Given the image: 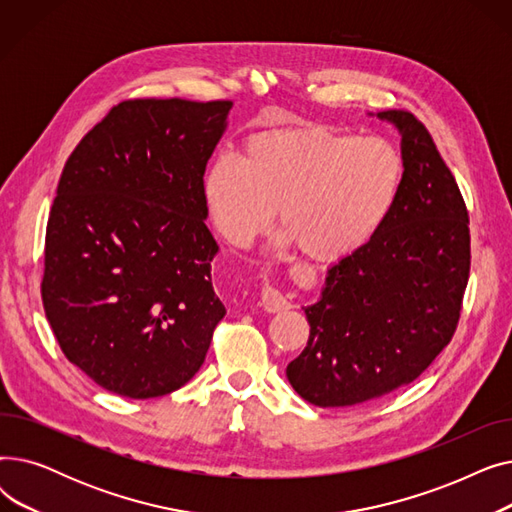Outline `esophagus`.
I'll return each instance as SVG.
<instances>
[{
  "mask_svg": "<svg viewBox=\"0 0 512 512\" xmlns=\"http://www.w3.org/2000/svg\"><path fill=\"white\" fill-rule=\"evenodd\" d=\"M261 307H263L265 311L276 313V311L286 309V307H288V301H286V297H284V294H282L278 288H274V286H263V290H261Z\"/></svg>",
  "mask_w": 512,
  "mask_h": 512,
  "instance_id": "esophagus-1",
  "label": "esophagus"
}]
</instances>
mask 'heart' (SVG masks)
<instances>
[{
    "label": "heart",
    "mask_w": 512,
    "mask_h": 512,
    "mask_svg": "<svg viewBox=\"0 0 512 512\" xmlns=\"http://www.w3.org/2000/svg\"><path fill=\"white\" fill-rule=\"evenodd\" d=\"M402 159L380 137L357 139L326 126H286L253 134L240 161L220 155L203 180L218 232L245 247L278 207L282 238L311 261L359 251L382 228L402 184Z\"/></svg>",
    "instance_id": "b5f03b06"
}]
</instances>
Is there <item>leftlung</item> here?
<instances>
[{
  "label": "left lung",
  "instance_id": "obj_1",
  "mask_svg": "<svg viewBox=\"0 0 512 512\" xmlns=\"http://www.w3.org/2000/svg\"><path fill=\"white\" fill-rule=\"evenodd\" d=\"M378 118L402 137L400 193L367 245L328 270L305 307V351L286 367L292 388L324 409L417 380L452 340L469 282V211L432 134L405 110Z\"/></svg>",
  "mask_w": 512,
  "mask_h": 512
}]
</instances>
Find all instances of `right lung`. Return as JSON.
<instances>
[{"label": "right lung", "instance_id": "obj_1", "mask_svg": "<svg viewBox=\"0 0 512 512\" xmlns=\"http://www.w3.org/2000/svg\"><path fill=\"white\" fill-rule=\"evenodd\" d=\"M232 101L128 99L68 157L45 232L43 309L101 388L155 398L205 361L226 307L203 199Z\"/></svg>", "mask_w": 512, "mask_h": 512}]
</instances>
